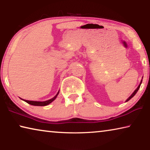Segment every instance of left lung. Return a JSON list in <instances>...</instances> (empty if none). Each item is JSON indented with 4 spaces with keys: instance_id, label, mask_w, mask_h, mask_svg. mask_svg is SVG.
Returning <instances> with one entry per match:
<instances>
[{
    "instance_id": "8db88e82",
    "label": "left lung",
    "mask_w": 150,
    "mask_h": 150,
    "mask_svg": "<svg viewBox=\"0 0 150 150\" xmlns=\"http://www.w3.org/2000/svg\"><path fill=\"white\" fill-rule=\"evenodd\" d=\"M142 80L141 81V82H140V83H139V85H138V87H137V88H136V89L135 91H134V93H133L132 94V95H130V96H129V98H128V99H127V100H126V102H128V101L129 100H130V99H131V98H132V97H133V96H134V95H136V93H137V92H138V91L139 90V87H140V85H141V84H142Z\"/></svg>"
}]
</instances>
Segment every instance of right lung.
<instances>
[{"label":"right lung","mask_w":150,"mask_h":150,"mask_svg":"<svg viewBox=\"0 0 150 150\" xmlns=\"http://www.w3.org/2000/svg\"><path fill=\"white\" fill-rule=\"evenodd\" d=\"M59 91H58V93H57V95H55L54 98H51V99L48 100H46V101H43V102H41V101H33V100H24V99H21L23 100L24 101H25V102H26L27 103L30 104V105H33V106H46L47 105H49V104H50L52 102H53L55 98H56L57 96L58 95V94H59Z\"/></svg>","instance_id":"obj_1"}]
</instances>
